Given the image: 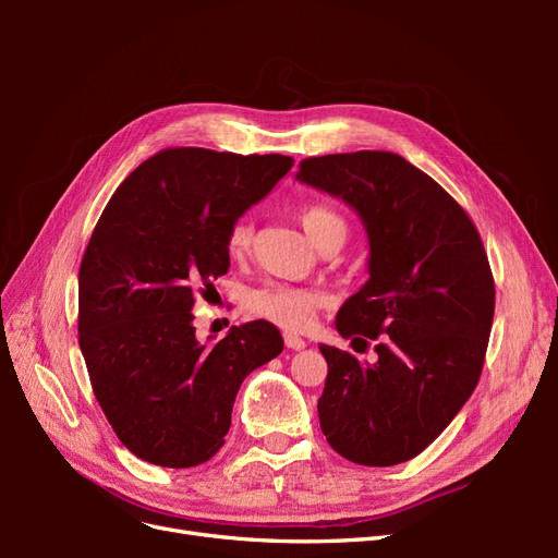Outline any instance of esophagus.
<instances>
[{
  "instance_id": "obj_1",
  "label": "esophagus",
  "mask_w": 558,
  "mask_h": 558,
  "mask_svg": "<svg viewBox=\"0 0 558 558\" xmlns=\"http://www.w3.org/2000/svg\"><path fill=\"white\" fill-rule=\"evenodd\" d=\"M283 342H286V347L293 349V351H300V349L307 347V342L302 340V337H298L295 332H286V335H283Z\"/></svg>"
}]
</instances>
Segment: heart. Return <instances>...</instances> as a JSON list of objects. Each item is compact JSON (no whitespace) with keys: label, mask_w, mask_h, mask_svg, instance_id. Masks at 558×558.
Instances as JSON below:
<instances>
[{"label":"heart","mask_w":558,"mask_h":558,"mask_svg":"<svg viewBox=\"0 0 558 558\" xmlns=\"http://www.w3.org/2000/svg\"><path fill=\"white\" fill-rule=\"evenodd\" d=\"M298 218L302 228L310 234V240L320 248L332 238H347V221L344 216L320 202H307L298 209ZM253 244V226L246 218H238L228 230L226 246L232 258H244ZM320 293L302 286H291L281 281L263 283L260 289L251 291L246 298V310L265 320H272L275 326L286 330H305L316 310L320 307Z\"/></svg>","instance_id":"obj_1"}]
</instances>
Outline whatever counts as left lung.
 <instances>
[{"mask_svg": "<svg viewBox=\"0 0 558 558\" xmlns=\"http://www.w3.org/2000/svg\"><path fill=\"white\" fill-rule=\"evenodd\" d=\"M300 181L342 197L369 238V279L335 326L377 361L320 344L318 418L344 459L410 461L459 414L480 381L496 286L475 223L440 183L391 150L305 158Z\"/></svg>", "mask_w": 558, "mask_h": 558, "instance_id": "obj_1", "label": "left lung"}]
</instances>
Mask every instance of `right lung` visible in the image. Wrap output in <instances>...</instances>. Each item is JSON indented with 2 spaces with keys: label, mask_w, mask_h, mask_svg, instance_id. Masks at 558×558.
<instances>
[{
  "label": "right lung",
  "mask_w": 558,
  "mask_h": 558,
  "mask_svg": "<svg viewBox=\"0 0 558 558\" xmlns=\"http://www.w3.org/2000/svg\"><path fill=\"white\" fill-rule=\"evenodd\" d=\"M293 158L179 146L113 193L78 269V344L93 393L137 459L193 468L223 447L244 377L283 349L269 320L195 337V295L228 272L230 226Z\"/></svg>",
  "instance_id": "right-lung-1"
}]
</instances>
